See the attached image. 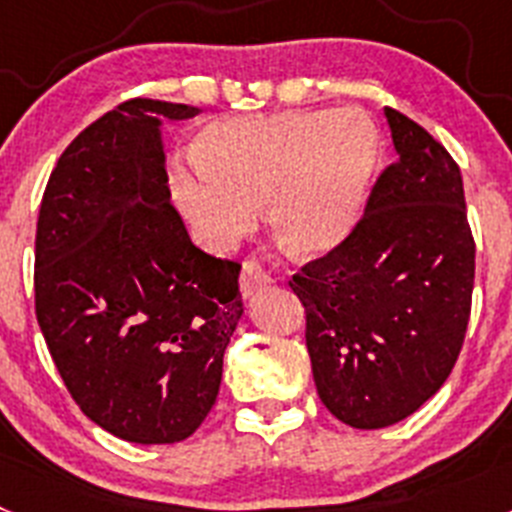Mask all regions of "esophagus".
I'll return each mask as SVG.
<instances>
[{
	"mask_svg": "<svg viewBox=\"0 0 512 512\" xmlns=\"http://www.w3.org/2000/svg\"><path fill=\"white\" fill-rule=\"evenodd\" d=\"M271 282H274V279H271V274L264 269V264H261L259 259L243 261V269H241V292H243V297H251L256 289L269 287Z\"/></svg>",
	"mask_w": 512,
	"mask_h": 512,
	"instance_id": "1",
	"label": "esophagus"
}]
</instances>
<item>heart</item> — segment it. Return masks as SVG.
Masks as SVG:
<instances>
[{"label": "heart", "mask_w": 512, "mask_h": 512, "mask_svg": "<svg viewBox=\"0 0 512 512\" xmlns=\"http://www.w3.org/2000/svg\"><path fill=\"white\" fill-rule=\"evenodd\" d=\"M192 171L174 176V197L205 238L228 243L269 202L279 241L295 253L336 248L359 223L377 133L336 110H284L212 122Z\"/></svg>", "instance_id": "1"}]
</instances>
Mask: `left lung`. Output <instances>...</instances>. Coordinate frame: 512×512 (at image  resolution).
Masks as SVG:
<instances>
[{
  "instance_id": "1",
  "label": "left lung",
  "mask_w": 512,
  "mask_h": 512,
  "mask_svg": "<svg viewBox=\"0 0 512 512\" xmlns=\"http://www.w3.org/2000/svg\"><path fill=\"white\" fill-rule=\"evenodd\" d=\"M384 115L397 161L377 176L354 230L289 282L305 307L320 400L364 431L400 423L449 379L477 251L451 153L402 112Z\"/></svg>"
}]
</instances>
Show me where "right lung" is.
<instances>
[{"label": "right lung", "mask_w": 512, "mask_h": 512, "mask_svg": "<svg viewBox=\"0 0 512 512\" xmlns=\"http://www.w3.org/2000/svg\"><path fill=\"white\" fill-rule=\"evenodd\" d=\"M135 97L81 130L43 192L35 315L81 413L133 443L192 436L217 400L243 315L241 264L189 241L171 205L161 120Z\"/></svg>", "instance_id": "right-lung-1"}]
</instances>
